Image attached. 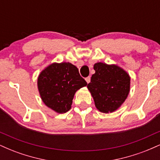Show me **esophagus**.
<instances>
[{"label": "esophagus", "instance_id": "1", "mask_svg": "<svg viewBox=\"0 0 160 160\" xmlns=\"http://www.w3.org/2000/svg\"><path fill=\"white\" fill-rule=\"evenodd\" d=\"M90 77H88V78H86L85 80H86V82H87V83H89V82H90Z\"/></svg>", "mask_w": 160, "mask_h": 160}]
</instances>
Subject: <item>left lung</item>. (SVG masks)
I'll return each mask as SVG.
<instances>
[{
    "instance_id": "obj_1",
    "label": "left lung",
    "mask_w": 160,
    "mask_h": 160,
    "mask_svg": "<svg viewBox=\"0 0 160 160\" xmlns=\"http://www.w3.org/2000/svg\"><path fill=\"white\" fill-rule=\"evenodd\" d=\"M94 70L88 89L99 111L112 113L122 105L129 93V75L119 66L102 62L95 63Z\"/></svg>"
}]
</instances>
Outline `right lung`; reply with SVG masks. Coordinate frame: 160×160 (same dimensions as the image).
Instances as JSON below:
<instances>
[{"instance_id":"obj_1","label":"right lung","mask_w":160,"mask_h":160,"mask_svg":"<svg viewBox=\"0 0 160 160\" xmlns=\"http://www.w3.org/2000/svg\"><path fill=\"white\" fill-rule=\"evenodd\" d=\"M86 85L78 68L69 62L51 64L40 72L38 79L42 101L58 113L71 109L75 92Z\"/></svg>"}]
</instances>
